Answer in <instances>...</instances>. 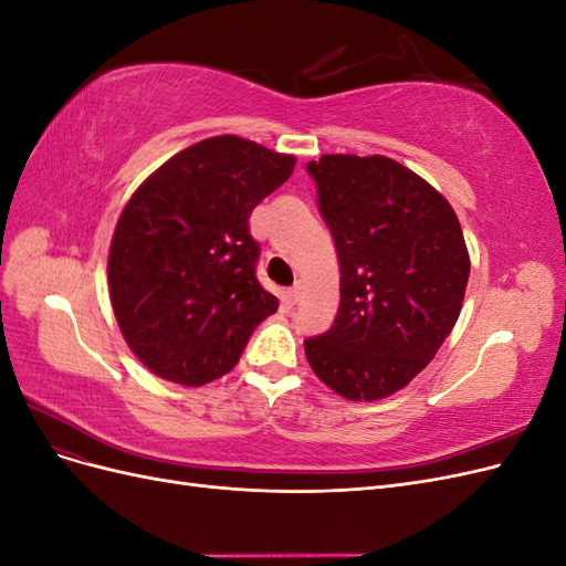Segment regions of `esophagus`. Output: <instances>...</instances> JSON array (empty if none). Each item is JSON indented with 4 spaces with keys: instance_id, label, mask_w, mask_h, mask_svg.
<instances>
[{
    "instance_id": "1",
    "label": "esophagus",
    "mask_w": 566,
    "mask_h": 566,
    "mask_svg": "<svg viewBox=\"0 0 566 566\" xmlns=\"http://www.w3.org/2000/svg\"><path fill=\"white\" fill-rule=\"evenodd\" d=\"M285 300H287V304H297L302 300V283L300 281L293 287L285 290Z\"/></svg>"
}]
</instances>
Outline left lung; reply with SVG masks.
<instances>
[{
	"label": "left lung",
	"mask_w": 566,
	"mask_h": 566,
	"mask_svg": "<svg viewBox=\"0 0 566 566\" xmlns=\"http://www.w3.org/2000/svg\"><path fill=\"white\" fill-rule=\"evenodd\" d=\"M306 172L339 260L337 316L304 339L306 358L339 397H389L458 321L470 279L460 221L430 184L382 156H321Z\"/></svg>",
	"instance_id": "obj_1"
}]
</instances>
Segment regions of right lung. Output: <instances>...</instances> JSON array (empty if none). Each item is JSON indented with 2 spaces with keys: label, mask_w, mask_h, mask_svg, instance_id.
<instances>
[{
  "label": "right lung",
  "mask_w": 566,
  "mask_h": 566,
  "mask_svg": "<svg viewBox=\"0 0 566 566\" xmlns=\"http://www.w3.org/2000/svg\"><path fill=\"white\" fill-rule=\"evenodd\" d=\"M295 158L212 136L153 172L117 219L111 302L127 345L165 380L212 382L279 310L256 281L248 219L293 175Z\"/></svg>",
  "instance_id": "right-lung-1"
}]
</instances>
